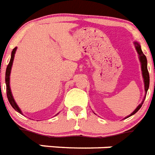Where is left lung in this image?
<instances>
[{
    "mask_svg": "<svg viewBox=\"0 0 155 155\" xmlns=\"http://www.w3.org/2000/svg\"><path fill=\"white\" fill-rule=\"evenodd\" d=\"M134 45H135V48L137 49V54L139 55V59H140V66H141V71H142V77H143L144 80V84H145V93H147V91L149 89V86H150V75H149V71L148 69H147V59H146V57L145 56V54H143V52L141 50V48H140V45L137 42H134ZM145 98L146 97H144L143 101L139 105V106L137 107L135 109V110L132 113V114L128 115L126 118H128L131 115H133V114H136L137 112L140 109V107L142 106V104H143L144 101H145Z\"/></svg>",
    "mask_w": 155,
    "mask_h": 155,
    "instance_id": "obj_1",
    "label": "left lung"
}]
</instances>
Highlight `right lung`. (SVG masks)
Here are the masks:
<instances>
[{
  "label": "right lung",
  "mask_w": 155,
  "mask_h": 155,
  "mask_svg": "<svg viewBox=\"0 0 155 155\" xmlns=\"http://www.w3.org/2000/svg\"><path fill=\"white\" fill-rule=\"evenodd\" d=\"M16 49H17V47H15V49H13V51L11 53V58H10V61H9V64L7 66L6 71H5V84H6V93H7V98L9 100V103L11 105V106L14 108V109L18 111L20 114H22L21 110L18 107V106L17 105V103L15 102V99L13 97V95H12L11 89H10V86H9V75H10V71H11V67L12 65H13V61H14V58H15V52H16Z\"/></svg>",
  "instance_id": "add662e5"
}]
</instances>
